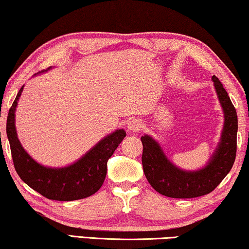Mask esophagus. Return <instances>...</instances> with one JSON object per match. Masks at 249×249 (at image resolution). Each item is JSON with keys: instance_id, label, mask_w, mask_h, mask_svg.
<instances>
[{"instance_id": "esophagus-1", "label": "esophagus", "mask_w": 249, "mask_h": 249, "mask_svg": "<svg viewBox=\"0 0 249 249\" xmlns=\"http://www.w3.org/2000/svg\"><path fill=\"white\" fill-rule=\"evenodd\" d=\"M142 122L139 120V118H131L127 123V128L131 132H139L142 129Z\"/></svg>"}]
</instances>
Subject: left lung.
Masks as SVG:
<instances>
[{
  "instance_id": "8db88e82",
  "label": "left lung",
  "mask_w": 249,
  "mask_h": 249,
  "mask_svg": "<svg viewBox=\"0 0 249 249\" xmlns=\"http://www.w3.org/2000/svg\"><path fill=\"white\" fill-rule=\"evenodd\" d=\"M215 92L225 114L221 139L208 164L202 169L186 171L175 166L151 136L141 138L142 166L150 185L161 195L174 198H193L214 190L233 166L237 152V111L215 75L212 76Z\"/></svg>"
}]
</instances>
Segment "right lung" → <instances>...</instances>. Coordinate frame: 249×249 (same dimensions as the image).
I'll list each match as a JSON object with an SVG mask.
<instances>
[{"instance_id":"obj_1","label":"right lung","mask_w":249,"mask_h":249,"mask_svg":"<svg viewBox=\"0 0 249 249\" xmlns=\"http://www.w3.org/2000/svg\"><path fill=\"white\" fill-rule=\"evenodd\" d=\"M22 90L23 86L17 94L6 120V135L11 148L13 164L19 177L34 191L54 201L86 198L99 191L106 178L107 161L124 140L126 132L117 129L107 135L82 158L68 167H45L28 155L17 135L15 113Z\"/></svg>"}]
</instances>
